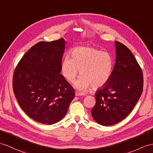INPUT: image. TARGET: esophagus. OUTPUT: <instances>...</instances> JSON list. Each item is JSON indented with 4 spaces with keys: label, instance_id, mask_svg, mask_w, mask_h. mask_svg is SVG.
<instances>
[{
    "label": "esophagus",
    "instance_id": "obj_1",
    "mask_svg": "<svg viewBox=\"0 0 153 153\" xmlns=\"http://www.w3.org/2000/svg\"><path fill=\"white\" fill-rule=\"evenodd\" d=\"M82 94H81V93L79 92H76L75 93V96L76 97H79V96H82Z\"/></svg>",
    "mask_w": 153,
    "mask_h": 153
}]
</instances>
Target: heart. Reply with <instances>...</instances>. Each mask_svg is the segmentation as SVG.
Here are the masks:
<instances>
[{"instance_id":"1","label":"heart","mask_w":153,"mask_h":153,"mask_svg":"<svg viewBox=\"0 0 153 153\" xmlns=\"http://www.w3.org/2000/svg\"><path fill=\"white\" fill-rule=\"evenodd\" d=\"M114 59L108 52H102L90 47H78L71 51V58L66 56L61 63L62 75L73 83L80 71V76L74 87L85 91L91 86L94 89L102 88L112 75Z\"/></svg>"}]
</instances>
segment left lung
<instances>
[{"label": "left lung", "mask_w": 153, "mask_h": 153, "mask_svg": "<svg viewBox=\"0 0 153 153\" xmlns=\"http://www.w3.org/2000/svg\"><path fill=\"white\" fill-rule=\"evenodd\" d=\"M115 58L112 75L105 86L95 93L91 110L94 120L103 126L121 121L131 112L143 91V73L128 48L115 42Z\"/></svg>", "instance_id": "1"}]
</instances>
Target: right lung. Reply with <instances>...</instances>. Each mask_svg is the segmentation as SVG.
I'll use <instances>...</instances> for the list:
<instances>
[{
  "label": "right lung",
  "mask_w": 153,
  "mask_h": 153,
  "mask_svg": "<svg viewBox=\"0 0 153 153\" xmlns=\"http://www.w3.org/2000/svg\"><path fill=\"white\" fill-rule=\"evenodd\" d=\"M65 48L64 38L39 42L24 54L14 71L13 89L19 105L41 123L60 121L74 97V89L60 74Z\"/></svg>",
  "instance_id": "add662e5"
}]
</instances>
